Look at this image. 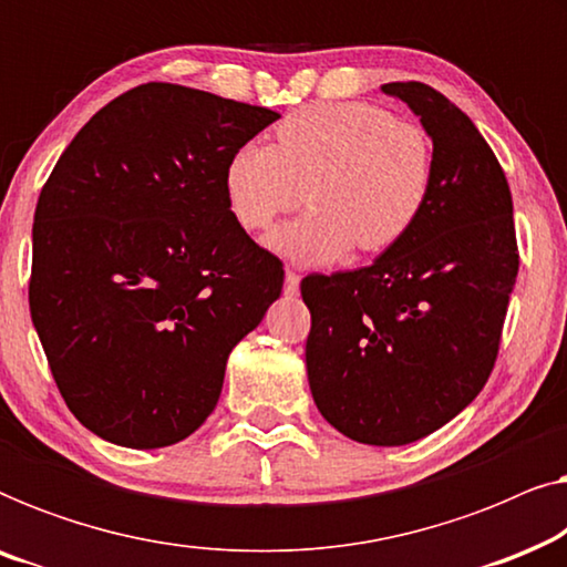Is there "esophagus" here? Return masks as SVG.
<instances>
[{"label": "esophagus", "instance_id": "34e87169", "mask_svg": "<svg viewBox=\"0 0 567 567\" xmlns=\"http://www.w3.org/2000/svg\"><path fill=\"white\" fill-rule=\"evenodd\" d=\"M299 281L301 276L297 274V270H286V281H284V293H289V297H293V293L299 291Z\"/></svg>", "mask_w": 567, "mask_h": 567}]
</instances>
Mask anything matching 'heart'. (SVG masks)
Listing matches in <instances>:
<instances>
[{
	"mask_svg": "<svg viewBox=\"0 0 567 567\" xmlns=\"http://www.w3.org/2000/svg\"><path fill=\"white\" fill-rule=\"evenodd\" d=\"M433 181L429 131L369 103H320L286 115L276 144H245L224 169L229 212L250 231L315 208L270 235L299 266H328L351 250L382 252L421 216Z\"/></svg>",
	"mask_w": 567,
	"mask_h": 567,
	"instance_id": "1",
	"label": "heart"
}]
</instances>
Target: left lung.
Listing matches in <instances>:
<instances>
[{"label": "left lung", "instance_id": "obj_1", "mask_svg": "<svg viewBox=\"0 0 567 567\" xmlns=\"http://www.w3.org/2000/svg\"><path fill=\"white\" fill-rule=\"evenodd\" d=\"M421 115L433 181L413 229L367 268L312 274L307 377L332 429L402 446L460 415L501 348L518 276L514 200L475 123L423 82L382 84Z\"/></svg>", "mask_w": 567, "mask_h": 567}]
</instances>
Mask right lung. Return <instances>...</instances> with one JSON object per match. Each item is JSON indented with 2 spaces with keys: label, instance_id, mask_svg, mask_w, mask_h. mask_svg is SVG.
<instances>
[{
  "label": "right lung",
  "instance_id": "obj_1",
  "mask_svg": "<svg viewBox=\"0 0 567 567\" xmlns=\"http://www.w3.org/2000/svg\"><path fill=\"white\" fill-rule=\"evenodd\" d=\"M281 118L146 82L84 123L33 219L30 317L84 429L128 449L188 439L239 340L281 297L284 262L229 212L231 154Z\"/></svg>",
  "mask_w": 567,
  "mask_h": 567
}]
</instances>
